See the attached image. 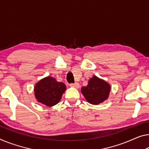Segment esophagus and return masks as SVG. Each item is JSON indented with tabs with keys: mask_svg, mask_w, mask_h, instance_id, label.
<instances>
[{
	"mask_svg": "<svg viewBox=\"0 0 149 149\" xmlns=\"http://www.w3.org/2000/svg\"><path fill=\"white\" fill-rule=\"evenodd\" d=\"M70 86V87H72V88H79V87H80V86H79V83L71 84Z\"/></svg>",
	"mask_w": 149,
	"mask_h": 149,
	"instance_id": "esophagus-1",
	"label": "esophagus"
}]
</instances>
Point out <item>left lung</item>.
I'll return each instance as SVG.
<instances>
[{"mask_svg":"<svg viewBox=\"0 0 149 149\" xmlns=\"http://www.w3.org/2000/svg\"><path fill=\"white\" fill-rule=\"evenodd\" d=\"M110 90V85L108 82L94 75L89 79L88 85L81 88V92L89 103L98 105L108 98Z\"/></svg>","mask_w":149,"mask_h":149,"instance_id":"8db88e82","label":"left lung"}]
</instances>
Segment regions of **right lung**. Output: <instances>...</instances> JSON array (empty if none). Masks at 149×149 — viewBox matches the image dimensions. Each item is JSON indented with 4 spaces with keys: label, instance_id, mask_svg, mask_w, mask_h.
<instances>
[{
    "label": "right lung",
    "instance_id": "1",
    "mask_svg": "<svg viewBox=\"0 0 149 149\" xmlns=\"http://www.w3.org/2000/svg\"><path fill=\"white\" fill-rule=\"evenodd\" d=\"M66 90L63 82H59L52 76H47L35 84L34 93L37 102L48 107H52L60 101Z\"/></svg>",
    "mask_w": 149,
    "mask_h": 149
}]
</instances>
